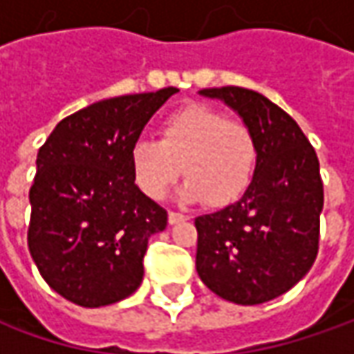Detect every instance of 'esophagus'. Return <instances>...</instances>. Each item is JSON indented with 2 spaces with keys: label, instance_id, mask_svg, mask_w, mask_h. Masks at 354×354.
Instances as JSON below:
<instances>
[{
  "label": "esophagus",
  "instance_id": "34e87169",
  "mask_svg": "<svg viewBox=\"0 0 354 354\" xmlns=\"http://www.w3.org/2000/svg\"><path fill=\"white\" fill-rule=\"evenodd\" d=\"M169 225H177V223H183V221H189L187 214H181V212H169Z\"/></svg>",
  "mask_w": 354,
  "mask_h": 354
}]
</instances>
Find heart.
I'll return each instance as SVG.
<instances>
[{
  "instance_id": "1",
  "label": "heart",
  "mask_w": 354,
  "mask_h": 354,
  "mask_svg": "<svg viewBox=\"0 0 354 354\" xmlns=\"http://www.w3.org/2000/svg\"><path fill=\"white\" fill-rule=\"evenodd\" d=\"M258 140L252 128L209 104L191 102L171 112L159 140H138L129 149V169L145 197L161 198L183 173L185 201L226 209L250 189L258 169Z\"/></svg>"
}]
</instances>
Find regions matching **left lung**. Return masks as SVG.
<instances>
[{"label":"left lung","instance_id":"8db88e82","mask_svg":"<svg viewBox=\"0 0 354 354\" xmlns=\"http://www.w3.org/2000/svg\"><path fill=\"white\" fill-rule=\"evenodd\" d=\"M236 110L256 133L260 159L250 189L223 211L195 218L197 272L218 297L258 306L309 272L319 250V159L288 112L240 86L201 90Z\"/></svg>","mask_w":354,"mask_h":354}]
</instances>
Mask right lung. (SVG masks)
I'll list each match as a JSON object with an SVG mask.
<instances>
[{
	"label": "right lung",
	"mask_w": 354,
	"mask_h": 354,
	"mask_svg": "<svg viewBox=\"0 0 354 354\" xmlns=\"http://www.w3.org/2000/svg\"><path fill=\"white\" fill-rule=\"evenodd\" d=\"M177 88L100 100L57 124L37 153L27 244L39 274L82 307L140 288L149 236L167 211L133 183L129 149Z\"/></svg>",
	"instance_id": "right-lung-1"
}]
</instances>
